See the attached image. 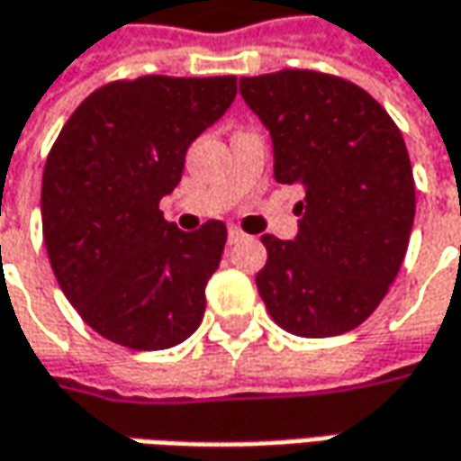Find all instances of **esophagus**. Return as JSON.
I'll return each instance as SVG.
<instances>
[{
	"mask_svg": "<svg viewBox=\"0 0 461 461\" xmlns=\"http://www.w3.org/2000/svg\"><path fill=\"white\" fill-rule=\"evenodd\" d=\"M247 234L240 227H230V234H227V240H230V245H237V242H242Z\"/></svg>",
	"mask_w": 461,
	"mask_h": 461,
	"instance_id": "1",
	"label": "esophagus"
}]
</instances>
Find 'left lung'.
<instances>
[{
  "instance_id": "obj_1",
  "label": "left lung",
  "mask_w": 461,
  "mask_h": 461,
  "mask_svg": "<svg viewBox=\"0 0 461 461\" xmlns=\"http://www.w3.org/2000/svg\"><path fill=\"white\" fill-rule=\"evenodd\" d=\"M240 94L270 130L276 181L303 185L295 240L262 234L265 309L295 337L352 331L403 265L416 183L403 135L357 84L321 71L242 76Z\"/></svg>"
}]
</instances>
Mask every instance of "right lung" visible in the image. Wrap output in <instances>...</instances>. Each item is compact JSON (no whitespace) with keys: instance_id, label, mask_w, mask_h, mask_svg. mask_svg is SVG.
I'll return each mask as SVG.
<instances>
[{"instance_id":"obj_1","label":"right lung","mask_w":461,"mask_h":461,"mask_svg":"<svg viewBox=\"0 0 461 461\" xmlns=\"http://www.w3.org/2000/svg\"><path fill=\"white\" fill-rule=\"evenodd\" d=\"M234 94V76L122 78L88 94L53 142L42 237L60 291L104 339L150 352L199 329L227 227L181 231L158 206Z\"/></svg>"}]
</instances>
